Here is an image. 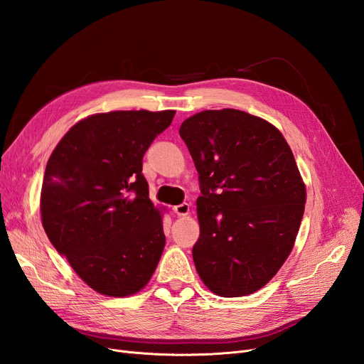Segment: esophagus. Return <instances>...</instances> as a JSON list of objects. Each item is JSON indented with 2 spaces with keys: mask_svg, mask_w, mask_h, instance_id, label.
Returning a JSON list of instances; mask_svg holds the SVG:
<instances>
[{
  "mask_svg": "<svg viewBox=\"0 0 364 364\" xmlns=\"http://www.w3.org/2000/svg\"><path fill=\"white\" fill-rule=\"evenodd\" d=\"M190 205L188 203H181V205H176V206H173V211H174V214H178L179 217H185V215H188L190 214Z\"/></svg>",
  "mask_w": 364,
  "mask_h": 364,
  "instance_id": "34e87169",
  "label": "esophagus"
}]
</instances>
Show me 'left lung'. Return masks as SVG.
Returning a JSON list of instances; mask_svg holds the SVG:
<instances>
[{"label":"left lung","instance_id":"obj_1","mask_svg":"<svg viewBox=\"0 0 364 364\" xmlns=\"http://www.w3.org/2000/svg\"><path fill=\"white\" fill-rule=\"evenodd\" d=\"M199 173L196 270L217 296L262 289L289 258L306 190L279 129L238 109L202 111L179 129Z\"/></svg>","mask_w":364,"mask_h":364}]
</instances>
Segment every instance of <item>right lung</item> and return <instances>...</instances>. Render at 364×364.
<instances>
[{"mask_svg": "<svg viewBox=\"0 0 364 364\" xmlns=\"http://www.w3.org/2000/svg\"><path fill=\"white\" fill-rule=\"evenodd\" d=\"M174 114H94L77 121L50 155L41 190L42 226L97 293L135 294L158 267L164 208L150 200L142 156Z\"/></svg>", "mask_w": 364, "mask_h": 364, "instance_id": "1", "label": "right lung"}]
</instances>
